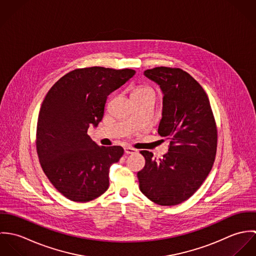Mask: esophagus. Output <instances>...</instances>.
Segmentation results:
<instances>
[{"label":"esophagus","instance_id":"esophagus-1","mask_svg":"<svg viewBox=\"0 0 256 256\" xmlns=\"http://www.w3.org/2000/svg\"><path fill=\"white\" fill-rule=\"evenodd\" d=\"M124 150H125V154H135V152H137V150H135L134 148H131V146H125V148H124Z\"/></svg>","mask_w":256,"mask_h":256}]
</instances>
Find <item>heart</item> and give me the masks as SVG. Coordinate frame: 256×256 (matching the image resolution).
Instances as JSON below:
<instances>
[{"label": "heart", "mask_w": 256, "mask_h": 256, "mask_svg": "<svg viewBox=\"0 0 256 256\" xmlns=\"http://www.w3.org/2000/svg\"><path fill=\"white\" fill-rule=\"evenodd\" d=\"M154 94V92L150 88H148L145 86H137L135 88L132 96H134V94Z\"/></svg>", "instance_id": "heart-1"}]
</instances>
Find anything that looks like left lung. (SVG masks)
<instances>
[{"label": "left lung", "instance_id": "1", "mask_svg": "<svg viewBox=\"0 0 256 256\" xmlns=\"http://www.w3.org/2000/svg\"><path fill=\"white\" fill-rule=\"evenodd\" d=\"M144 74L162 90L158 133L170 143L158 160L148 150L140 152L146 164L137 174L139 186L154 203L174 206L190 198L210 174L217 152V125L207 94L187 72L156 67Z\"/></svg>", "mask_w": 256, "mask_h": 256}]
</instances>
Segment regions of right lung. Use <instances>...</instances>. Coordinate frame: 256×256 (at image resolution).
<instances>
[{
    "instance_id": "obj_1",
    "label": "right lung",
    "mask_w": 256,
    "mask_h": 256,
    "mask_svg": "<svg viewBox=\"0 0 256 256\" xmlns=\"http://www.w3.org/2000/svg\"><path fill=\"white\" fill-rule=\"evenodd\" d=\"M135 73L104 67L76 69L47 92L37 120V154L49 182L69 200L88 202L108 189L110 166L124 150L98 146L88 129L102 121L110 94Z\"/></svg>"
}]
</instances>
